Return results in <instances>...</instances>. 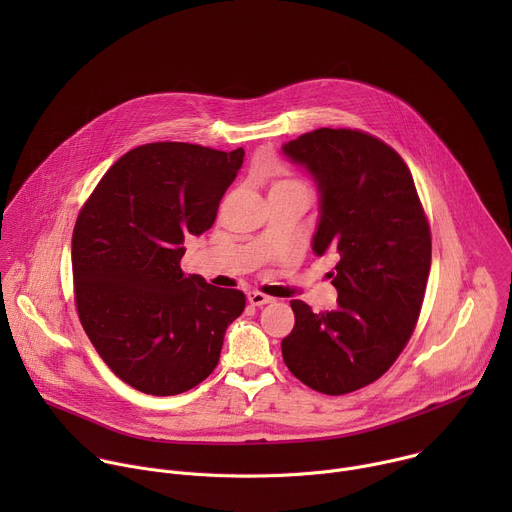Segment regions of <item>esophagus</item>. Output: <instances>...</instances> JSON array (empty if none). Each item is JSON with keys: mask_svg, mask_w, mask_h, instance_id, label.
Segmentation results:
<instances>
[{"mask_svg": "<svg viewBox=\"0 0 512 512\" xmlns=\"http://www.w3.org/2000/svg\"><path fill=\"white\" fill-rule=\"evenodd\" d=\"M247 300H249V304H251V306H265V304L273 302V298H269V296L261 294V291H249V294H247Z\"/></svg>", "mask_w": 512, "mask_h": 512, "instance_id": "1", "label": "esophagus"}]
</instances>
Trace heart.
<instances>
[{"label": "heart", "mask_w": 512, "mask_h": 512, "mask_svg": "<svg viewBox=\"0 0 512 512\" xmlns=\"http://www.w3.org/2000/svg\"><path fill=\"white\" fill-rule=\"evenodd\" d=\"M285 192H300L310 196V188L306 182L296 178L294 174H289L285 170H273L269 174V196L271 194H285Z\"/></svg>", "instance_id": "heart-1"}]
</instances>
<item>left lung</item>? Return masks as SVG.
Here are the masks:
<instances>
[{
    "label": "left lung",
    "mask_w": 512,
    "mask_h": 512,
    "mask_svg": "<svg viewBox=\"0 0 512 512\" xmlns=\"http://www.w3.org/2000/svg\"><path fill=\"white\" fill-rule=\"evenodd\" d=\"M281 150L320 192L314 253L340 257L330 273L338 306L314 314L291 302L283 360L314 391L352 393L385 375L415 330L431 267L427 218L403 158L369 133L322 127Z\"/></svg>",
    "instance_id": "obj_1"
}]
</instances>
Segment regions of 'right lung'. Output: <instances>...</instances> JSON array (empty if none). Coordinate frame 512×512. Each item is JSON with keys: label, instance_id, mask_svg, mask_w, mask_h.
<instances>
[{"label": "right lung", "instance_id": "add662e5", "mask_svg": "<svg viewBox=\"0 0 512 512\" xmlns=\"http://www.w3.org/2000/svg\"><path fill=\"white\" fill-rule=\"evenodd\" d=\"M243 158V148L139 145L109 168L77 218L72 277L81 324L107 367L141 393L168 397L202 383L245 310L243 291L180 267L184 239L212 227Z\"/></svg>", "mask_w": 512, "mask_h": 512}]
</instances>
